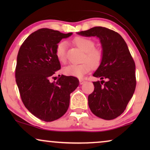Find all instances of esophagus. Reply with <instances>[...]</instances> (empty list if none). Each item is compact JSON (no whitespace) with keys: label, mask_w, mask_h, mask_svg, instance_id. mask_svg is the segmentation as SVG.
<instances>
[{"label":"esophagus","mask_w":150,"mask_h":150,"mask_svg":"<svg viewBox=\"0 0 150 150\" xmlns=\"http://www.w3.org/2000/svg\"><path fill=\"white\" fill-rule=\"evenodd\" d=\"M85 81H84V80H83V79H80L79 80V83H80V84H81V85H83V83H85Z\"/></svg>","instance_id":"obj_1"}]
</instances>
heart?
Listing matches in <instances>:
<instances>
[{
  "label": "heart",
  "instance_id": "heart-1",
  "mask_svg": "<svg viewBox=\"0 0 150 150\" xmlns=\"http://www.w3.org/2000/svg\"><path fill=\"white\" fill-rule=\"evenodd\" d=\"M73 42L76 46L85 52L83 61L80 64H70L63 68V73L67 76L81 79L91 70V67L96 69L101 65L103 60V51L96 48V42L91 39L79 36L74 39ZM67 44L65 41H61L56 46L55 55L61 63L66 61Z\"/></svg>",
  "mask_w": 150,
  "mask_h": 150
}]
</instances>
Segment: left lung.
<instances>
[{
	"label": "left lung",
	"mask_w": 150,
	"mask_h": 150,
	"mask_svg": "<svg viewBox=\"0 0 150 150\" xmlns=\"http://www.w3.org/2000/svg\"><path fill=\"white\" fill-rule=\"evenodd\" d=\"M79 34L99 38L103 50V60L93 74L102 81L93 82L94 91L88 96L90 110L98 117L113 120L124 112L136 88L134 59L126 42L114 30L96 26Z\"/></svg>",
	"instance_id": "1"
}]
</instances>
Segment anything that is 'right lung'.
Segmentation results:
<instances>
[{
    "label": "right lung",
    "mask_w": 150,
    "mask_h": 150,
    "mask_svg": "<svg viewBox=\"0 0 150 150\" xmlns=\"http://www.w3.org/2000/svg\"><path fill=\"white\" fill-rule=\"evenodd\" d=\"M71 34L41 28L24 40L18 52L15 76L20 98L28 111L44 122L58 120L66 112L70 93L79 85L77 78L64 75L52 81L61 69L56 46Z\"/></svg>",
    "instance_id": "1"
}]
</instances>
